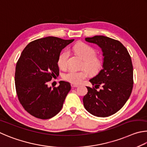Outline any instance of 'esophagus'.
I'll return each mask as SVG.
<instances>
[{
	"instance_id": "esophagus-1",
	"label": "esophagus",
	"mask_w": 147,
	"mask_h": 147,
	"mask_svg": "<svg viewBox=\"0 0 147 147\" xmlns=\"http://www.w3.org/2000/svg\"><path fill=\"white\" fill-rule=\"evenodd\" d=\"M71 88H77V87H78L79 86V85L78 84H74V83H71Z\"/></svg>"
}]
</instances>
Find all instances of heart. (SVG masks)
Segmentation results:
<instances>
[{"label": "heart", "mask_w": 147, "mask_h": 147, "mask_svg": "<svg viewBox=\"0 0 147 147\" xmlns=\"http://www.w3.org/2000/svg\"><path fill=\"white\" fill-rule=\"evenodd\" d=\"M74 50L84 60L83 66L90 74L94 75L99 73L102 67V62L96 57V51L90 46L83 42H79L75 45ZM69 51L65 50L59 54L57 64L59 68L65 69L68 66ZM88 76L87 71L70 70L64 74L63 78L64 81L70 83L80 84Z\"/></svg>", "instance_id": "b5f03b06"}]
</instances>
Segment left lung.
<instances>
[{
	"label": "left lung",
	"instance_id": "left-lung-1",
	"mask_svg": "<svg viewBox=\"0 0 147 147\" xmlns=\"http://www.w3.org/2000/svg\"><path fill=\"white\" fill-rule=\"evenodd\" d=\"M88 42L98 45L103 55L102 69L86 86L88 93L83 97L85 109L97 117L114 114L124 106L133 88V66L129 53L121 42L103 35L85 38ZM100 87L101 89L97 91Z\"/></svg>",
	"mask_w": 147,
	"mask_h": 147
}]
</instances>
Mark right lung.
I'll return each mask as SVG.
<instances>
[{
	"instance_id": "add662e5",
	"label": "right lung",
	"mask_w": 147,
	"mask_h": 147,
	"mask_svg": "<svg viewBox=\"0 0 147 147\" xmlns=\"http://www.w3.org/2000/svg\"><path fill=\"white\" fill-rule=\"evenodd\" d=\"M74 40L41 38L30 42L22 51L15 68V88L20 103L33 116L48 119L62 109L70 84L60 81L58 87L51 88L48 83L59 75L58 57Z\"/></svg>"
}]
</instances>
